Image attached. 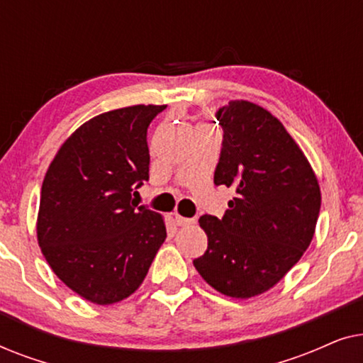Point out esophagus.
Segmentation results:
<instances>
[{
  "instance_id": "34e87169",
  "label": "esophagus",
  "mask_w": 363,
  "mask_h": 363,
  "mask_svg": "<svg viewBox=\"0 0 363 363\" xmlns=\"http://www.w3.org/2000/svg\"><path fill=\"white\" fill-rule=\"evenodd\" d=\"M175 223L178 226H188V225H193L195 220H191V218H183L178 215V213H175Z\"/></svg>"
}]
</instances>
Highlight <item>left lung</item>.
Wrapping results in <instances>:
<instances>
[{"mask_svg": "<svg viewBox=\"0 0 363 363\" xmlns=\"http://www.w3.org/2000/svg\"><path fill=\"white\" fill-rule=\"evenodd\" d=\"M215 185L235 190L221 220L205 215V255L196 271L221 294L247 299L277 284L309 247L320 211L311 163L284 125L256 104L220 107Z\"/></svg>", "mask_w": 363, "mask_h": 363, "instance_id": "left-lung-1", "label": "left lung"}]
</instances>
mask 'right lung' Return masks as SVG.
I'll return each mask as SVG.
<instances>
[{
    "mask_svg": "<svg viewBox=\"0 0 363 363\" xmlns=\"http://www.w3.org/2000/svg\"><path fill=\"white\" fill-rule=\"evenodd\" d=\"M165 108L132 106L91 118L44 177L39 247L54 274L94 304L133 294L167 238L163 218L132 198L148 180L147 128Z\"/></svg>",
    "mask_w": 363,
    "mask_h": 363,
    "instance_id": "obj_1",
    "label": "right lung"
}]
</instances>
